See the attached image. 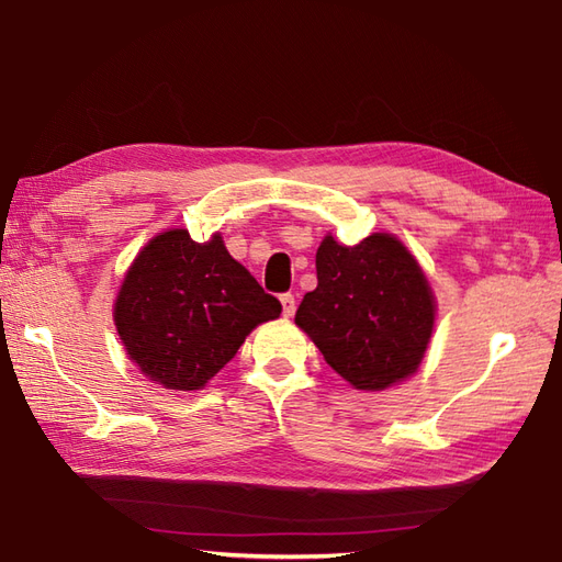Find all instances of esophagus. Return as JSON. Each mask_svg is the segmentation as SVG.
Wrapping results in <instances>:
<instances>
[{
  "mask_svg": "<svg viewBox=\"0 0 562 562\" xmlns=\"http://www.w3.org/2000/svg\"><path fill=\"white\" fill-rule=\"evenodd\" d=\"M282 302V316H294V308H296V302H294V294H282L280 296Z\"/></svg>",
  "mask_w": 562,
  "mask_h": 562,
  "instance_id": "1",
  "label": "esophagus"
}]
</instances>
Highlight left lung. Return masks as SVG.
<instances>
[{"label": "left lung", "mask_w": 562, "mask_h": 562, "mask_svg": "<svg viewBox=\"0 0 562 562\" xmlns=\"http://www.w3.org/2000/svg\"><path fill=\"white\" fill-rule=\"evenodd\" d=\"M316 278L294 321L324 360L360 391H384L411 376L432 336L435 300L398 238L372 234L342 246L326 236Z\"/></svg>", "instance_id": "1"}]
</instances>
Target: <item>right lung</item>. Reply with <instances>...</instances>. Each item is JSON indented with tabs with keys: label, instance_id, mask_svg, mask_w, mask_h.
<instances>
[{
	"label": "right lung",
	"instance_id": "1",
	"mask_svg": "<svg viewBox=\"0 0 562 562\" xmlns=\"http://www.w3.org/2000/svg\"><path fill=\"white\" fill-rule=\"evenodd\" d=\"M282 304L224 248L171 229L139 250L115 302V326L142 374L173 391H195L220 372Z\"/></svg>",
	"mask_w": 562,
	"mask_h": 562
}]
</instances>
